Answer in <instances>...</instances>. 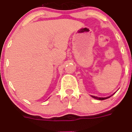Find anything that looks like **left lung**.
<instances>
[{
  "instance_id": "left-lung-1",
  "label": "left lung",
  "mask_w": 132,
  "mask_h": 132,
  "mask_svg": "<svg viewBox=\"0 0 132 132\" xmlns=\"http://www.w3.org/2000/svg\"><path fill=\"white\" fill-rule=\"evenodd\" d=\"M91 97H92L93 98H96V99H98V100H104V99H106V98L110 97H110H104V98H103V97H95V96H93V95H91Z\"/></svg>"
}]
</instances>
